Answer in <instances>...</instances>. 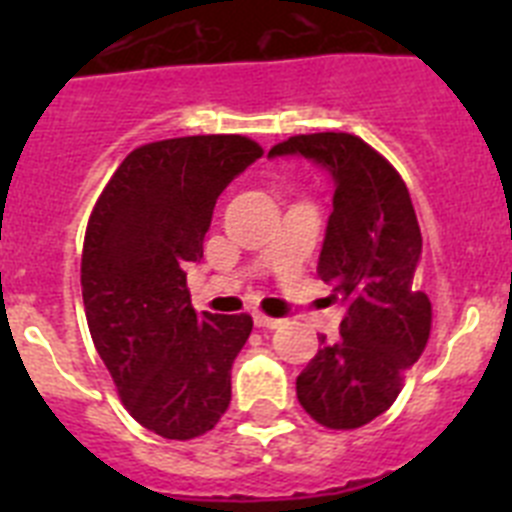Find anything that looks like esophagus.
<instances>
[{
    "instance_id": "obj_1",
    "label": "esophagus",
    "mask_w": 512,
    "mask_h": 512,
    "mask_svg": "<svg viewBox=\"0 0 512 512\" xmlns=\"http://www.w3.org/2000/svg\"><path fill=\"white\" fill-rule=\"evenodd\" d=\"M253 323H256V328H279L282 325V320L277 318H269V315H264V312H253Z\"/></svg>"
}]
</instances>
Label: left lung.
<instances>
[{
	"mask_svg": "<svg viewBox=\"0 0 512 512\" xmlns=\"http://www.w3.org/2000/svg\"><path fill=\"white\" fill-rule=\"evenodd\" d=\"M269 156L310 158L336 187L318 274L346 315L338 341L320 336L297 377V400L325 428H361L397 400L402 372L431 336V300L413 292L423 238L410 192L390 161L351 133L295 135Z\"/></svg>",
	"mask_w": 512,
	"mask_h": 512,
	"instance_id": "1",
	"label": "left lung"
}]
</instances>
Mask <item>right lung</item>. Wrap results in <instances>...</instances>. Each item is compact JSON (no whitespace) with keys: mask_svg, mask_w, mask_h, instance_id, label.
Returning <instances> with one entry per match:
<instances>
[{"mask_svg":"<svg viewBox=\"0 0 512 512\" xmlns=\"http://www.w3.org/2000/svg\"><path fill=\"white\" fill-rule=\"evenodd\" d=\"M264 156L243 135H189L135 148L99 194L81 253L89 333L128 413L189 441L230 405V369L251 315H197L187 266L202 259L217 197Z\"/></svg>","mask_w":512,"mask_h":512,"instance_id":"1","label":"right lung"}]
</instances>
